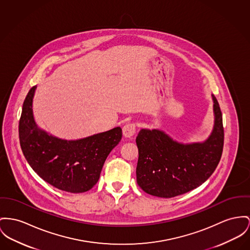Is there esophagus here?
<instances>
[{"instance_id": "34e87169", "label": "esophagus", "mask_w": 250, "mask_h": 250, "mask_svg": "<svg viewBox=\"0 0 250 250\" xmlns=\"http://www.w3.org/2000/svg\"><path fill=\"white\" fill-rule=\"evenodd\" d=\"M122 132H123V135H124L125 137L131 138L132 136H133V134L135 133V124H133V123H128V124H126V125L123 127Z\"/></svg>"}]
</instances>
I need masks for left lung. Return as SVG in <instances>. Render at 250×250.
Wrapping results in <instances>:
<instances>
[{"label":"left lung","mask_w":250,"mask_h":250,"mask_svg":"<svg viewBox=\"0 0 250 250\" xmlns=\"http://www.w3.org/2000/svg\"><path fill=\"white\" fill-rule=\"evenodd\" d=\"M213 101V128L202 142L182 143L159 129H141L136 136V182L148 194L171 198L206 182L215 170L224 146L222 113Z\"/></svg>","instance_id":"obj_1"}]
</instances>
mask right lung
<instances>
[{"mask_svg":"<svg viewBox=\"0 0 250 250\" xmlns=\"http://www.w3.org/2000/svg\"><path fill=\"white\" fill-rule=\"evenodd\" d=\"M37 86L28 92L19 124L21 148L34 171L53 187L72 193L91 189L100 179L104 162L122 137L112 130L67 140L42 129L35 121L33 99Z\"/></svg>","mask_w":250,"mask_h":250,"instance_id":"obj_1","label":"right lung"}]
</instances>
